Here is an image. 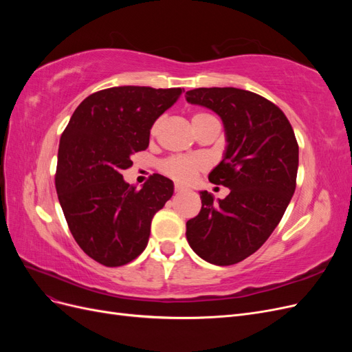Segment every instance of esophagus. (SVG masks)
<instances>
[{"label": "esophagus", "mask_w": 352, "mask_h": 352, "mask_svg": "<svg viewBox=\"0 0 352 352\" xmlns=\"http://www.w3.org/2000/svg\"><path fill=\"white\" fill-rule=\"evenodd\" d=\"M175 190L176 192H184V190H186L184 186H180V185H175Z\"/></svg>", "instance_id": "34e87169"}]
</instances>
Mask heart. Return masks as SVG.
<instances>
[{"mask_svg":"<svg viewBox=\"0 0 352 352\" xmlns=\"http://www.w3.org/2000/svg\"><path fill=\"white\" fill-rule=\"evenodd\" d=\"M216 120L214 117L207 114V113H195L192 116V124L195 131L199 129L202 124L207 122ZM160 126H162V119H157L151 126V136H155L160 131ZM208 167L207 160L201 155H170L166 160H163L162 164H160V170L162 172L172 177L176 182L180 184H188L190 180H194L199 172H204Z\"/></svg>","mask_w":352,"mask_h":352,"instance_id":"b5f03b06","label":"heart"}]
</instances>
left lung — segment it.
<instances>
[{"label": "left lung", "mask_w": 352, "mask_h": 352, "mask_svg": "<svg viewBox=\"0 0 352 352\" xmlns=\"http://www.w3.org/2000/svg\"><path fill=\"white\" fill-rule=\"evenodd\" d=\"M186 101L221 117L228 148L208 179L230 189L219 202L199 192L202 207L186 221V239L202 260L236 264L269 239L285 214L296 186V138L285 113L258 94L198 88L186 92Z\"/></svg>", "instance_id": "8db88e82"}]
</instances>
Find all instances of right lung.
<instances>
[{
    "label": "right lung",
    "mask_w": 352,
    "mask_h": 352,
    "mask_svg": "<svg viewBox=\"0 0 352 352\" xmlns=\"http://www.w3.org/2000/svg\"><path fill=\"white\" fill-rule=\"evenodd\" d=\"M180 88L114 87L91 94L60 138L56 189L74 241L107 267L135 260L151 220L173 195V182L153 175L141 189L122 172L150 144L153 123L177 101Z\"/></svg>",
    "instance_id": "right-lung-1"
}]
</instances>
